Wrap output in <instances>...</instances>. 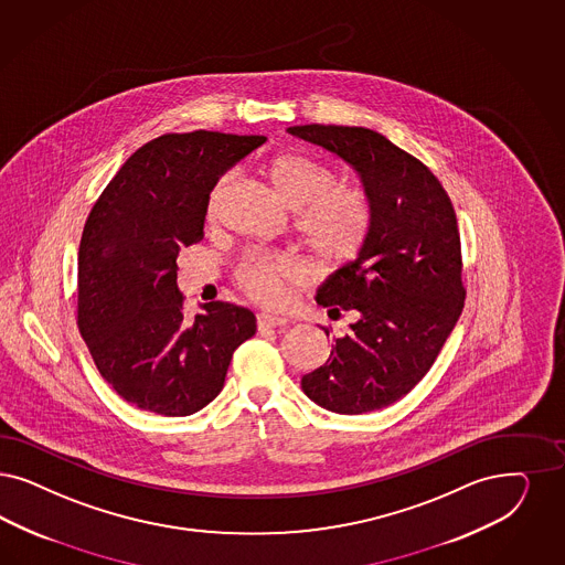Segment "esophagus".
<instances>
[{"label": "esophagus", "instance_id": "obj_1", "mask_svg": "<svg viewBox=\"0 0 565 565\" xmlns=\"http://www.w3.org/2000/svg\"><path fill=\"white\" fill-rule=\"evenodd\" d=\"M256 326L258 330H271V328H284L288 326V319L281 315H271V312H260L256 317Z\"/></svg>", "mask_w": 565, "mask_h": 565}]
</instances>
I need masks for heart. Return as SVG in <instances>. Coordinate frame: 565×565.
<instances>
[{
  "mask_svg": "<svg viewBox=\"0 0 565 565\" xmlns=\"http://www.w3.org/2000/svg\"><path fill=\"white\" fill-rule=\"evenodd\" d=\"M279 200L296 211V230L312 256L326 267L351 263L363 250L371 232V206L363 192L335 183L323 162L298 152H284L265 164ZM232 183V173L218 177L206 198V216L214 218ZM307 277L292 254H246L237 269V286L263 305L284 302L288 286Z\"/></svg>",
  "mask_w": 565,
  "mask_h": 565,
  "instance_id": "b5f03b06",
  "label": "heart"
}]
</instances>
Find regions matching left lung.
Instances as JSON below:
<instances>
[{"label":"left lung","mask_w":565,"mask_h":565,"mask_svg":"<svg viewBox=\"0 0 565 565\" xmlns=\"http://www.w3.org/2000/svg\"><path fill=\"white\" fill-rule=\"evenodd\" d=\"M288 134L351 164L371 206L363 250L315 296L330 317L351 312V331L300 384L333 413L384 409L428 373L463 311L455 209L428 167L377 131L296 125Z\"/></svg>","instance_id":"left-lung-1"}]
</instances>
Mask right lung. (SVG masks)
Returning a JSON list of instances; mask_svg holds the SVG:
<instances>
[{"instance_id": "obj_1", "label": "right lung", "mask_w": 565, "mask_h": 565, "mask_svg": "<svg viewBox=\"0 0 565 565\" xmlns=\"http://www.w3.org/2000/svg\"><path fill=\"white\" fill-rule=\"evenodd\" d=\"M267 137L167 134L127 158L85 221L78 246L77 326L102 377L137 409L183 417L225 384L256 317L202 305L190 323L177 256L204 237L214 181Z\"/></svg>"}]
</instances>
